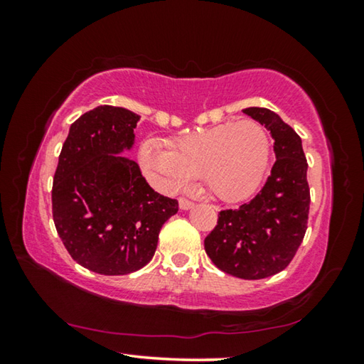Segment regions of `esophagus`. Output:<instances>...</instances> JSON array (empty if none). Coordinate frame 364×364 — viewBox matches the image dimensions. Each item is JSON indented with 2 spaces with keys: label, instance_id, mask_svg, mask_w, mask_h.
<instances>
[{
  "label": "esophagus",
  "instance_id": "esophagus-1",
  "mask_svg": "<svg viewBox=\"0 0 364 364\" xmlns=\"http://www.w3.org/2000/svg\"><path fill=\"white\" fill-rule=\"evenodd\" d=\"M178 205H180L181 210H189V208L194 207V202H191L189 199H184V197H181V199L178 200Z\"/></svg>",
  "mask_w": 364,
  "mask_h": 364
}]
</instances>
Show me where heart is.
Segmentation results:
<instances>
[{
  "label": "heart",
  "instance_id": "1",
  "mask_svg": "<svg viewBox=\"0 0 364 364\" xmlns=\"http://www.w3.org/2000/svg\"><path fill=\"white\" fill-rule=\"evenodd\" d=\"M139 159L160 189H181L200 173L215 199L239 202L260 186L269 160L268 133L258 122H226L168 141L146 139Z\"/></svg>",
  "mask_w": 364,
  "mask_h": 364
}]
</instances>
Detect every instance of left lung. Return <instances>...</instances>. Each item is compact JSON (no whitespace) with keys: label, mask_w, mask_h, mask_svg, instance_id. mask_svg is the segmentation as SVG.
Segmentation results:
<instances>
[{"label":"left lung","mask_w":364,"mask_h":364,"mask_svg":"<svg viewBox=\"0 0 364 364\" xmlns=\"http://www.w3.org/2000/svg\"><path fill=\"white\" fill-rule=\"evenodd\" d=\"M274 139L276 162L254 199L221 210L204 241L217 268L241 279H263L284 269L304 241L310 188L301 139L278 114L264 107L242 110Z\"/></svg>","instance_id":"left-lung-1"}]
</instances>
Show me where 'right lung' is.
I'll list each match as a JSON object with an SVG mask.
<instances>
[{"label":"right lung","instance_id":"1","mask_svg":"<svg viewBox=\"0 0 364 364\" xmlns=\"http://www.w3.org/2000/svg\"><path fill=\"white\" fill-rule=\"evenodd\" d=\"M139 115L100 106L70 125L53 180V220L67 252L83 268L128 274L149 263L159 232L178 200L154 191L133 147Z\"/></svg>","mask_w":364,"mask_h":364}]
</instances>
